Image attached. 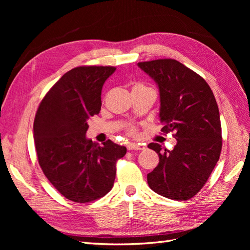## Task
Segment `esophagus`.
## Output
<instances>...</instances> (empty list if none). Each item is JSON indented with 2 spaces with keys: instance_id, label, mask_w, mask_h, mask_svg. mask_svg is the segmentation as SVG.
<instances>
[{
  "instance_id": "34e87169",
  "label": "esophagus",
  "mask_w": 250,
  "mask_h": 250,
  "mask_svg": "<svg viewBox=\"0 0 250 250\" xmlns=\"http://www.w3.org/2000/svg\"><path fill=\"white\" fill-rule=\"evenodd\" d=\"M128 150H145L146 145L145 144H140V143H130L127 145Z\"/></svg>"
}]
</instances>
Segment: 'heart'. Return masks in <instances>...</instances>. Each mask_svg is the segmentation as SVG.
I'll use <instances>...</instances> for the list:
<instances>
[{"mask_svg": "<svg viewBox=\"0 0 250 250\" xmlns=\"http://www.w3.org/2000/svg\"><path fill=\"white\" fill-rule=\"evenodd\" d=\"M130 132H131V133H135V130H134V129H130Z\"/></svg>", "mask_w": 250, "mask_h": 250, "instance_id": "b5f03b06", "label": "heart"}]
</instances>
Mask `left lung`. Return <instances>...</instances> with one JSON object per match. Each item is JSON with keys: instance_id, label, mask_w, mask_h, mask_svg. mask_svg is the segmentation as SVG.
I'll use <instances>...</instances> for the list:
<instances>
[{"instance_id": "1", "label": "left lung", "mask_w": 250, "mask_h": 250, "mask_svg": "<svg viewBox=\"0 0 250 250\" xmlns=\"http://www.w3.org/2000/svg\"><path fill=\"white\" fill-rule=\"evenodd\" d=\"M158 86L160 119L165 133L174 132L173 150L157 143L148 148L160 157L147 175L151 190L173 200H188L207 183L222 148L219 108L209 85L201 76L174 59L138 63Z\"/></svg>"}]
</instances>
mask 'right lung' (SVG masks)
Wrapping results in <instances>:
<instances>
[{
    "label": "right lung",
    "instance_id": "obj_1",
    "mask_svg": "<svg viewBox=\"0 0 250 250\" xmlns=\"http://www.w3.org/2000/svg\"><path fill=\"white\" fill-rule=\"evenodd\" d=\"M115 66H78L65 73L43 97L33 124L41 168L66 199L86 203L113 187L116 164L126 147L110 140L102 146L85 137L87 121L101 109L104 82Z\"/></svg>",
    "mask_w": 250,
    "mask_h": 250
}]
</instances>
